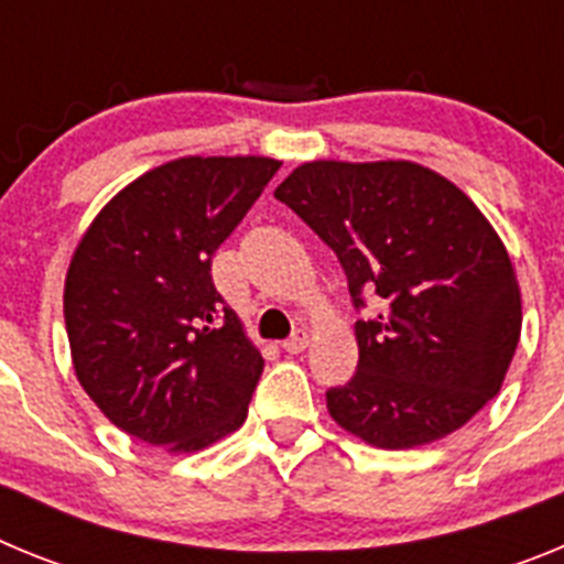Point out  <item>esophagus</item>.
I'll use <instances>...</instances> for the list:
<instances>
[{
    "label": "esophagus",
    "instance_id": "1",
    "mask_svg": "<svg viewBox=\"0 0 564 564\" xmlns=\"http://www.w3.org/2000/svg\"><path fill=\"white\" fill-rule=\"evenodd\" d=\"M307 344H311V338H307V333H305V330H296L291 338H285V341H282V350L293 352V356H296V352L305 350Z\"/></svg>",
    "mask_w": 564,
    "mask_h": 564
}]
</instances>
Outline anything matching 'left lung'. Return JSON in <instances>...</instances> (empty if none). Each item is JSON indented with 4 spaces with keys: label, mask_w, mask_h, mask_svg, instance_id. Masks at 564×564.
<instances>
[{
    "label": "left lung",
    "mask_w": 564,
    "mask_h": 564,
    "mask_svg": "<svg viewBox=\"0 0 564 564\" xmlns=\"http://www.w3.org/2000/svg\"><path fill=\"white\" fill-rule=\"evenodd\" d=\"M338 257L358 367L327 390L333 421L378 449L460 430L500 392L522 327L506 246L466 194L410 161H313L273 192Z\"/></svg>",
    "instance_id": "left-lung-1"
}]
</instances>
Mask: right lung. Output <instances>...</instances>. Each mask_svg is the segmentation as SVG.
Masks as SVG:
<instances>
[{"instance_id": "right-lung-1", "label": "right lung", "mask_w": 564, "mask_h": 564, "mask_svg": "<svg viewBox=\"0 0 564 564\" xmlns=\"http://www.w3.org/2000/svg\"><path fill=\"white\" fill-rule=\"evenodd\" d=\"M282 166L181 158L101 208L64 282L78 383L127 435L172 455L242 426L262 356L217 293L214 251Z\"/></svg>"}]
</instances>
